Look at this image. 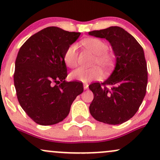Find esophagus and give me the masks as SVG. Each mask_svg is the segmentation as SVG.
<instances>
[{"instance_id": "34e87169", "label": "esophagus", "mask_w": 160, "mask_h": 160, "mask_svg": "<svg viewBox=\"0 0 160 160\" xmlns=\"http://www.w3.org/2000/svg\"><path fill=\"white\" fill-rule=\"evenodd\" d=\"M88 86H89V85H88L87 83H84V84H83V88H84V89H88Z\"/></svg>"}]
</instances>
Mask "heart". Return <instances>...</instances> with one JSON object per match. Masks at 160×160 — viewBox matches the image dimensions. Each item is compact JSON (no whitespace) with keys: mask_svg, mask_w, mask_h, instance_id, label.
I'll return each instance as SVG.
<instances>
[{"mask_svg":"<svg viewBox=\"0 0 160 160\" xmlns=\"http://www.w3.org/2000/svg\"><path fill=\"white\" fill-rule=\"evenodd\" d=\"M82 45L95 55L93 65H99L104 69H108L113 65L115 56L113 53L108 51V46L104 40L96 38H90L83 40ZM63 61L66 66L71 68L78 65V53L77 47L74 44L70 45L66 49L63 56ZM102 76V71L98 66L91 68H79L74 70L70 74L72 80L80 82H89L93 80H98Z\"/></svg>","mask_w":160,"mask_h":160,"instance_id":"b5f03b06","label":"heart"}]
</instances>
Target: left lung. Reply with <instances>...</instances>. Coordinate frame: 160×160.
<instances>
[{"instance_id": "8db88e82", "label": "left lung", "mask_w": 160, "mask_h": 160, "mask_svg": "<svg viewBox=\"0 0 160 160\" xmlns=\"http://www.w3.org/2000/svg\"><path fill=\"white\" fill-rule=\"evenodd\" d=\"M111 43L117 58L110 78L89 86L94 94L89 112L96 120L118 125L131 119L143 102L148 85V68L142 47L118 26L89 32Z\"/></svg>"}]
</instances>
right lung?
<instances>
[{"instance_id": "1", "label": "right lung", "mask_w": 160, "mask_h": 160, "mask_svg": "<svg viewBox=\"0 0 160 160\" xmlns=\"http://www.w3.org/2000/svg\"><path fill=\"white\" fill-rule=\"evenodd\" d=\"M57 27H47L28 39L15 63L14 86L18 101L33 121L41 126L61 122L68 115L82 82L65 81L66 49L80 36Z\"/></svg>"}]
</instances>
